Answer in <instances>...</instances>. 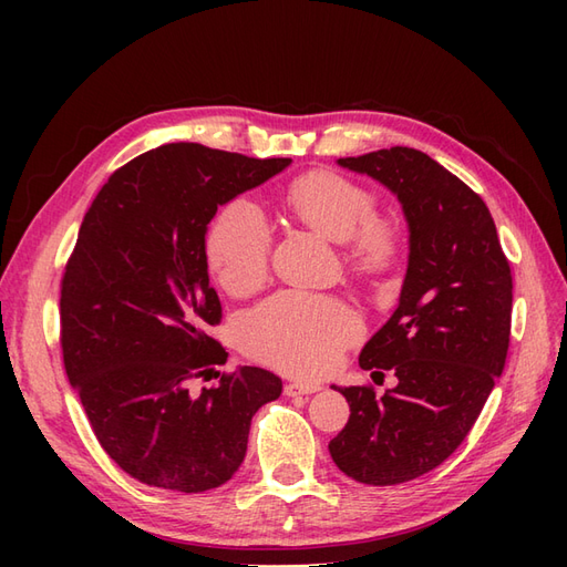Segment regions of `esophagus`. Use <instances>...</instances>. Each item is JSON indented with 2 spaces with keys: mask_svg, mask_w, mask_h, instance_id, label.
<instances>
[{
  "mask_svg": "<svg viewBox=\"0 0 567 567\" xmlns=\"http://www.w3.org/2000/svg\"><path fill=\"white\" fill-rule=\"evenodd\" d=\"M286 394L288 398H298V394H312V392H319L321 390V385H317V383H302V381H290V383H286Z\"/></svg>",
  "mask_w": 567,
  "mask_h": 567,
  "instance_id": "1",
  "label": "esophagus"
}]
</instances>
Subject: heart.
Wrapping results in <instances>:
<instances>
[{"label": "heart", "mask_w": 567, "mask_h": 567, "mask_svg": "<svg viewBox=\"0 0 567 567\" xmlns=\"http://www.w3.org/2000/svg\"><path fill=\"white\" fill-rule=\"evenodd\" d=\"M286 200L307 225L346 241L350 260L385 265L394 252V231L375 217V200L362 184L333 173H310L288 186ZM274 229L260 205L231 198L205 231V257L219 284L246 293L265 279ZM362 333V317L338 296L284 290L252 307L238 323L244 350L286 373L315 379L331 371L340 352Z\"/></svg>", "instance_id": "heart-1"}]
</instances>
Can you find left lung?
<instances>
[{
    "label": "left lung",
    "instance_id": "8db88e82",
    "mask_svg": "<svg viewBox=\"0 0 567 567\" xmlns=\"http://www.w3.org/2000/svg\"><path fill=\"white\" fill-rule=\"evenodd\" d=\"M398 194L409 221L400 305L359 354L398 385L338 388L350 404L329 442L336 466L364 485H400L450 458L502 375L513 277L485 200L423 151L392 146L340 158Z\"/></svg>",
    "mask_w": 567,
    "mask_h": 567
}]
</instances>
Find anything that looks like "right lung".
<instances>
[{"label": "right lung", "instance_id": "right-lung-1", "mask_svg": "<svg viewBox=\"0 0 567 567\" xmlns=\"http://www.w3.org/2000/svg\"><path fill=\"white\" fill-rule=\"evenodd\" d=\"M290 158L165 144L117 167L82 219L61 279L68 381L104 452L148 487L205 492L246 456L250 419L281 394L260 367L221 373V305L205 231L217 205ZM220 383L194 395L196 378Z\"/></svg>", "mask_w": 567, "mask_h": 567}]
</instances>
